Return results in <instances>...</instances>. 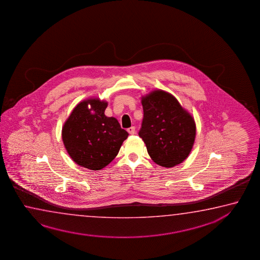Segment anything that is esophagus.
Masks as SVG:
<instances>
[{"instance_id":"34e87169","label":"esophagus","mask_w":260,"mask_h":260,"mask_svg":"<svg viewBox=\"0 0 260 260\" xmlns=\"http://www.w3.org/2000/svg\"><path fill=\"white\" fill-rule=\"evenodd\" d=\"M127 132L129 133V135H135L136 134V127L132 126V127L128 128Z\"/></svg>"}]
</instances>
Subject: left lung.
<instances>
[{"mask_svg": "<svg viewBox=\"0 0 260 260\" xmlns=\"http://www.w3.org/2000/svg\"><path fill=\"white\" fill-rule=\"evenodd\" d=\"M144 111L139 137L157 165L172 168L188 157L193 147L196 125L190 113L174 96L153 90L141 99Z\"/></svg>", "mask_w": 260, "mask_h": 260, "instance_id": "left-lung-1", "label": "left lung"}]
</instances>
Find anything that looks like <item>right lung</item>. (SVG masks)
Returning <instances> with one entry per match:
<instances>
[{"instance_id": "obj_1", "label": "right lung", "mask_w": 260, "mask_h": 260, "mask_svg": "<svg viewBox=\"0 0 260 260\" xmlns=\"http://www.w3.org/2000/svg\"><path fill=\"white\" fill-rule=\"evenodd\" d=\"M105 101L84 100L78 104L62 128L67 151L78 165L100 170L117 156L128 133L114 117H107Z\"/></svg>"}]
</instances>
